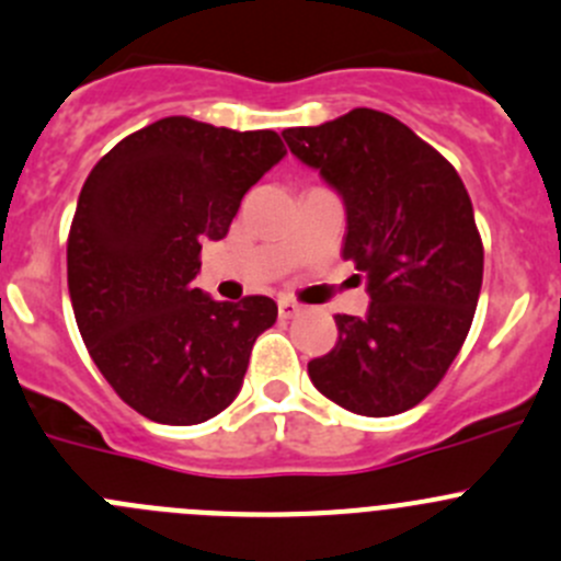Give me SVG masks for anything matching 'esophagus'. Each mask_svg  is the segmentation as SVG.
Instances as JSON below:
<instances>
[{"instance_id": "esophagus-1", "label": "esophagus", "mask_w": 561, "mask_h": 561, "mask_svg": "<svg viewBox=\"0 0 561 561\" xmlns=\"http://www.w3.org/2000/svg\"><path fill=\"white\" fill-rule=\"evenodd\" d=\"M296 314H301V304L290 301V298H279V318L290 320L296 318Z\"/></svg>"}]
</instances>
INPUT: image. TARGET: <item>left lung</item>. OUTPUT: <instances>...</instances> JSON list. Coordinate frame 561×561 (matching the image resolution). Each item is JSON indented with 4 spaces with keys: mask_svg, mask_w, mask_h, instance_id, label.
<instances>
[{
    "mask_svg": "<svg viewBox=\"0 0 561 561\" xmlns=\"http://www.w3.org/2000/svg\"><path fill=\"white\" fill-rule=\"evenodd\" d=\"M282 136L342 197V257L369 293L362 318L334 314L340 340L309 362V378L362 416L408 411L455 362L480 301L485 254L469 192L438 150L375 108Z\"/></svg>",
    "mask_w": 561,
    "mask_h": 561,
    "instance_id": "8db88e82",
    "label": "left lung"
}]
</instances>
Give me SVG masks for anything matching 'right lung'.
<instances>
[{"label":"right lung","mask_w":561,"mask_h":561,"mask_svg":"<svg viewBox=\"0 0 561 561\" xmlns=\"http://www.w3.org/2000/svg\"><path fill=\"white\" fill-rule=\"evenodd\" d=\"M276 130L156 119L84 181L68 236L81 340L112 389L159 425H199L238 397L252 345L276 320L268 296L214 301L194 287L205 241L285 159Z\"/></svg>","instance_id":"add662e5"}]
</instances>
